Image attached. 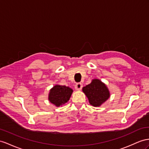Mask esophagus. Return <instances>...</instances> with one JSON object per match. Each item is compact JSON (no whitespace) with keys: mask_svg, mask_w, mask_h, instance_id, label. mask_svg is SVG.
<instances>
[{"mask_svg":"<svg viewBox=\"0 0 149 149\" xmlns=\"http://www.w3.org/2000/svg\"><path fill=\"white\" fill-rule=\"evenodd\" d=\"M82 87H83V86L81 83H77L75 86V89L77 91H80L82 89Z\"/></svg>","mask_w":149,"mask_h":149,"instance_id":"esophagus-1","label":"esophagus"}]
</instances>
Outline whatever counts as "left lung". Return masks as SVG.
<instances>
[{
	"label": "left lung",
	"mask_w": 149,
	"mask_h": 149,
	"mask_svg": "<svg viewBox=\"0 0 149 149\" xmlns=\"http://www.w3.org/2000/svg\"><path fill=\"white\" fill-rule=\"evenodd\" d=\"M85 93L89 103L95 107L101 106L109 97V92L107 87L100 80L94 79L89 84L84 87Z\"/></svg>",
	"instance_id": "1"
}]
</instances>
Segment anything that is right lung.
<instances>
[{
  "instance_id": "add662e5",
  "label": "right lung",
  "mask_w": 149,
  "mask_h": 149,
  "mask_svg": "<svg viewBox=\"0 0 149 149\" xmlns=\"http://www.w3.org/2000/svg\"><path fill=\"white\" fill-rule=\"evenodd\" d=\"M73 90L65 86L56 85L50 90L48 100L56 106L64 104L69 100Z\"/></svg>"
}]
</instances>
